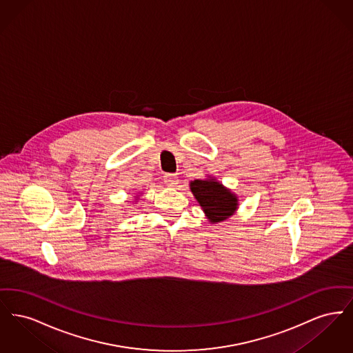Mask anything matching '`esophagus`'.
Returning a JSON list of instances; mask_svg holds the SVG:
<instances>
[{"label":"esophagus","mask_w":353,"mask_h":353,"mask_svg":"<svg viewBox=\"0 0 353 353\" xmlns=\"http://www.w3.org/2000/svg\"><path fill=\"white\" fill-rule=\"evenodd\" d=\"M164 183L168 185V186H176V184H179V180H177V176L174 173H167L164 176Z\"/></svg>","instance_id":"1"}]
</instances>
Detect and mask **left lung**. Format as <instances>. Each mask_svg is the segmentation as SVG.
Returning <instances> with one entry per match:
<instances>
[{
    "instance_id": "left-lung-1",
    "label": "left lung",
    "mask_w": 353,
    "mask_h": 353,
    "mask_svg": "<svg viewBox=\"0 0 353 353\" xmlns=\"http://www.w3.org/2000/svg\"><path fill=\"white\" fill-rule=\"evenodd\" d=\"M190 189L212 222L229 219L236 209V197L214 180H194Z\"/></svg>"
}]
</instances>
